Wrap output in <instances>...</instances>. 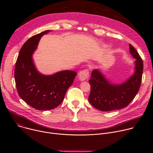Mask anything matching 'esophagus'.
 <instances>
[{
	"mask_svg": "<svg viewBox=\"0 0 153 153\" xmlns=\"http://www.w3.org/2000/svg\"><path fill=\"white\" fill-rule=\"evenodd\" d=\"M89 77V71L88 70H85L80 71L79 74V79L80 81H84Z\"/></svg>",
	"mask_w": 153,
	"mask_h": 153,
	"instance_id": "obj_1",
	"label": "esophagus"
}]
</instances>
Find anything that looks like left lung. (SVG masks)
Returning <instances> with one entry per match:
<instances>
[{"mask_svg": "<svg viewBox=\"0 0 153 153\" xmlns=\"http://www.w3.org/2000/svg\"><path fill=\"white\" fill-rule=\"evenodd\" d=\"M129 52L136 59L134 71L126 81L120 84L112 83L100 70H94L89 80L91 92L89 102L97 110L110 111L127 106L139 90L142 82L143 61L136 49L129 45Z\"/></svg>", "mask_w": 153, "mask_h": 153, "instance_id": "obj_1", "label": "left lung"}]
</instances>
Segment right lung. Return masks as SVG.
I'll use <instances>...</instances> for the list:
<instances>
[{
    "label": "right lung",
    "mask_w": 153,
    "mask_h": 153,
    "mask_svg": "<svg viewBox=\"0 0 153 153\" xmlns=\"http://www.w3.org/2000/svg\"><path fill=\"white\" fill-rule=\"evenodd\" d=\"M43 31L30 38L21 48L15 66L14 77L19 96L27 104L38 110H50L63 100L77 73L64 70L52 75L39 72L33 55L41 37L50 32Z\"/></svg>",
    "instance_id": "obj_1"
}]
</instances>
